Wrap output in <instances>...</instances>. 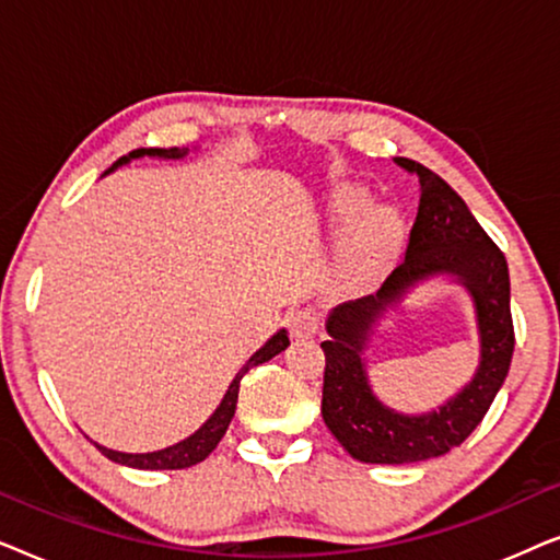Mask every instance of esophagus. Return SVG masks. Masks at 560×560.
Wrapping results in <instances>:
<instances>
[{
    "label": "esophagus",
    "mask_w": 560,
    "mask_h": 560,
    "mask_svg": "<svg viewBox=\"0 0 560 560\" xmlns=\"http://www.w3.org/2000/svg\"><path fill=\"white\" fill-rule=\"evenodd\" d=\"M288 324H290V334H293L295 339H311L320 326V311L316 305H303V308L290 313Z\"/></svg>",
    "instance_id": "obj_1"
}]
</instances>
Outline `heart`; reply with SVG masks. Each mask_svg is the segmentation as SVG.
I'll list each match as a JSON object with an SVG mask.
<instances>
[{"mask_svg": "<svg viewBox=\"0 0 560 560\" xmlns=\"http://www.w3.org/2000/svg\"><path fill=\"white\" fill-rule=\"evenodd\" d=\"M370 198L357 188H341L331 196V217L347 226L366 209ZM400 244V217L387 206L370 209L357 221L347 240V267L357 278H370L395 257Z\"/></svg>", "mask_w": 560, "mask_h": 560, "instance_id": "b5f03b06", "label": "heart"}]
</instances>
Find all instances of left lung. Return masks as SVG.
<instances>
[{
    "instance_id": "8db88e82",
    "label": "left lung",
    "mask_w": 560,
    "mask_h": 560,
    "mask_svg": "<svg viewBox=\"0 0 560 560\" xmlns=\"http://www.w3.org/2000/svg\"><path fill=\"white\" fill-rule=\"evenodd\" d=\"M397 165L418 175L420 203L405 259L374 295L336 305L320 343L326 354L320 412L328 431L364 464H416L448 454L469 439L500 393L515 351L508 259L471 217L464 198L416 160ZM448 273L470 290L478 311L480 366L462 394L425 417H402L376 400L361 359L365 334L418 281Z\"/></svg>"
}]
</instances>
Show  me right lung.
Segmentation results:
<instances>
[{"mask_svg":"<svg viewBox=\"0 0 560 560\" xmlns=\"http://www.w3.org/2000/svg\"><path fill=\"white\" fill-rule=\"evenodd\" d=\"M188 150H180V148H140V150H132L129 155L119 158L117 163H114L109 171L104 175H109L112 171H117V167L127 165L129 160H140V158H163V160H180L186 158ZM288 331L285 328H280L278 334L272 336L270 341L265 343L262 349L255 351V354L249 357V362L242 366L240 372H236V377L232 380V385H229L224 400L219 402V408L213 410V416L206 420V423L198 428L194 435H188V439H183L180 443H173V446L167 448H160V451H150V454H121V451H112L106 446H94L102 451L106 458H112L114 464H121V466H132V469H148V471H160V469H188V466H194L198 462H203L206 456L211 454L213 448L219 446V441L224 439L229 423H232L234 418V410H236V397H240V382L244 374H247L252 366L257 364H265L270 362L275 354H280L282 349H288Z\"/></svg>","mask_w":560,"mask_h":560,"instance_id":"add662e5","label":"right lung"}]
</instances>
